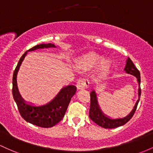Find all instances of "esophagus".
Listing matches in <instances>:
<instances>
[{
    "instance_id": "34e87169",
    "label": "esophagus",
    "mask_w": 153,
    "mask_h": 153,
    "mask_svg": "<svg viewBox=\"0 0 153 153\" xmlns=\"http://www.w3.org/2000/svg\"><path fill=\"white\" fill-rule=\"evenodd\" d=\"M89 85V81L87 78H80L77 82V88L78 89H83V88H87Z\"/></svg>"
}]
</instances>
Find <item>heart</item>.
<instances>
[{
	"label": "heart",
	"mask_w": 153,
	"mask_h": 153,
	"mask_svg": "<svg viewBox=\"0 0 153 153\" xmlns=\"http://www.w3.org/2000/svg\"><path fill=\"white\" fill-rule=\"evenodd\" d=\"M100 65L102 70H107L110 68V62L97 53H90L85 55L78 62V66L85 70L97 68Z\"/></svg>",
	"instance_id": "1"
}]
</instances>
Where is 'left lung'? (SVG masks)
<instances>
[{"label": "left lung", "mask_w": 153, "mask_h": 153, "mask_svg": "<svg viewBox=\"0 0 153 153\" xmlns=\"http://www.w3.org/2000/svg\"><path fill=\"white\" fill-rule=\"evenodd\" d=\"M124 71L126 73L130 74V75H134L137 78V83L139 84V89H138V96L139 99L136 102L134 105L133 110L130 112L128 115L123 117H117V118H112V117L107 116L105 115L103 112L102 111L100 108V105L98 103V100H97V93L94 90L91 91L90 93L91 97V105H90V110H89V117L92 121L94 122L97 125L105 128H115L117 127L121 126L124 125L134 115V112L137 110V105L139 102V98L141 96V88H140V73L137 68L134 66V63L131 60L130 58H128L126 59V66L124 68Z\"/></svg>", "instance_id": "1"}]
</instances>
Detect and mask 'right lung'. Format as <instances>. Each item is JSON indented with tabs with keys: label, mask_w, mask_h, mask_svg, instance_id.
<instances>
[{
	"label": "right lung",
	"mask_w": 153,
	"mask_h": 153,
	"mask_svg": "<svg viewBox=\"0 0 153 153\" xmlns=\"http://www.w3.org/2000/svg\"><path fill=\"white\" fill-rule=\"evenodd\" d=\"M51 47L56 48V46L52 43H42L33 47L25 52L20 58L17 66L15 69L12 80L13 97L17 105L21 116L28 123L43 128H50L53 126L63 118L71 98L76 93V87L73 85H68L63 87L51 101L48 102L46 105L36 106L27 103L20 95L16 83V76L22 62L28 51Z\"/></svg>",
	"instance_id": "right-lung-1"
}]
</instances>
